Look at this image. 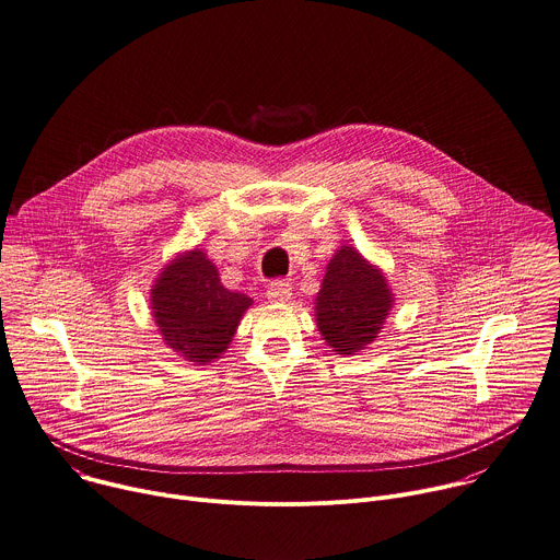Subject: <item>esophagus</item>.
<instances>
[{
    "label": "esophagus",
    "mask_w": 560,
    "mask_h": 560,
    "mask_svg": "<svg viewBox=\"0 0 560 560\" xmlns=\"http://www.w3.org/2000/svg\"><path fill=\"white\" fill-rule=\"evenodd\" d=\"M266 296L270 303H285L290 296H292V288L288 281H270L268 283V290H266Z\"/></svg>",
    "instance_id": "esophagus-1"
}]
</instances>
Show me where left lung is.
Returning <instances> with one entry per match:
<instances>
[{
    "mask_svg": "<svg viewBox=\"0 0 560 560\" xmlns=\"http://www.w3.org/2000/svg\"><path fill=\"white\" fill-rule=\"evenodd\" d=\"M392 307V292L385 277L369 266L358 250L342 246L327 264V272L316 296L318 331L338 353L364 349Z\"/></svg>",
    "mask_w": 560,
    "mask_h": 560,
    "instance_id": "1",
    "label": "left lung"
}]
</instances>
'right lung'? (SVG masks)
<instances>
[{
  "instance_id": "1",
  "label": "right lung",
  "mask_w": 560,
  "mask_h": 560,
  "mask_svg": "<svg viewBox=\"0 0 560 560\" xmlns=\"http://www.w3.org/2000/svg\"><path fill=\"white\" fill-rule=\"evenodd\" d=\"M250 303V296L222 285L218 268L202 250L166 266L151 292L153 318L164 342L198 364L229 347Z\"/></svg>"
}]
</instances>
